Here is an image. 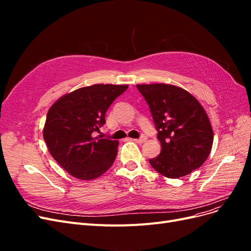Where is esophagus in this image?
I'll use <instances>...</instances> for the list:
<instances>
[{
  "label": "esophagus",
  "mask_w": 251,
  "mask_h": 251,
  "mask_svg": "<svg viewBox=\"0 0 251 251\" xmlns=\"http://www.w3.org/2000/svg\"><path fill=\"white\" fill-rule=\"evenodd\" d=\"M147 137L146 136H141L140 138H138V139H133L135 142H137V143H143V142H146L147 141Z\"/></svg>",
  "instance_id": "obj_1"
}]
</instances>
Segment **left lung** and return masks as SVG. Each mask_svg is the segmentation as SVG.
Segmentation results:
<instances>
[{
	"label": "left lung",
	"mask_w": 251,
	"mask_h": 251,
	"mask_svg": "<svg viewBox=\"0 0 251 251\" xmlns=\"http://www.w3.org/2000/svg\"><path fill=\"white\" fill-rule=\"evenodd\" d=\"M150 107L161 151L150 159L162 176L178 179L206 160L214 141L210 121L200 102L184 89L166 83L137 85Z\"/></svg>",
	"instance_id": "left-lung-1"
}]
</instances>
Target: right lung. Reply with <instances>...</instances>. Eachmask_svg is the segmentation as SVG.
I'll return each instance as SVG.
<instances>
[{"mask_svg": "<svg viewBox=\"0 0 251 251\" xmlns=\"http://www.w3.org/2000/svg\"><path fill=\"white\" fill-rule=\"evenodd\" d=\"M127 86L93 85L65 94L49 109L43 136L54 160L71 176L92 180L115 160L119 142L93 137L105 112Z\"/></svg>", "mask_w": 251, "mask_h": 251, "instance_id": "obj_1", "label": "right lung"}]
</instances>
